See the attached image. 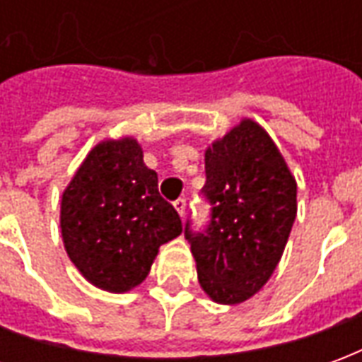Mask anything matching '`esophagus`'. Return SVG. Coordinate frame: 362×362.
I'll return each mask as SVG.
<instances>
[{"label":"esophagus","instance_id":"esophagus-1","mask_svg":"<svg viewBox=\"0 0 362 362\" xmlns=\"http://www.w3.org/2000/svg\"><path fill=\"white\" fill-rule=\"evenodd\" d=\"M174 207H176V211H178L180 217L186 215V199H184V197H178V199L174 202Z\"/></svg>","mask_w":362,"mask_h":362}]
</instances>
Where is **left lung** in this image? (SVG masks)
<instances>
[{
	"mask_svg": "<svg viewBox=\"0 0 362 362\" xmlns=\"http://www.w3.org/2000/svg\"><path fill=\"white\" fill-rule=\"evenodd\" d=\"M211 223L192 233L197 279L213 303L240 304L266 285L296 217V180L258 122L244 118L205 149Z\"/></svg>",
	"mask_w": 362,
	"mask_h": 362,
	"instance_id": "obj_1",
	"label": "left lung"
}]
</instances>
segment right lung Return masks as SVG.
Listing matches in <instances>:
<instances>
[{
    "instance_id": "right-lung-1",
    "label": "right lung",
    "mask_w": 362,
    "mask_h": 362,
    "mask_svg": "<svg viewBox=\"0 0 362 362\" xmlns=\"http://www.w3.org/2000/svg\"><path fill=\"white\" fill-rule=\"evenodd\" d=\"M62 238L90 285L127 293L149 275L158 248L182 233L158 194L155 170L134 137L104 139L89 151L62 194Z\"/></svg>"
}]
</instances>
